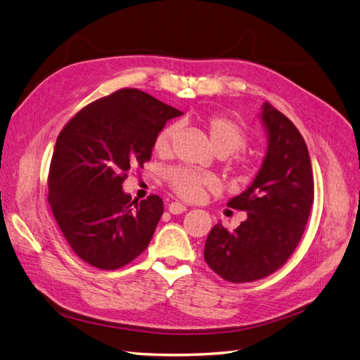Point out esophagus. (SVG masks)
Returning <instances> with one entry per match:
<instances>
[{"label":"esophagus","instance_id":"34e87169","mask_svg":"<svg viewBox=\"0 0 360 360\" xmlns=\"http://www.w3.org/2000/svg\"><path fill=\"white\" fill-rule=\"evenodd\" d=\"M168 212L172 213V214H180L183 212H186V205H183V204L177 202V201L176 202H171L168 205Z\"/></svg>","mask_w":360,"mask_h":360}]
</instances>
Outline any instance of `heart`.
I'll use <instances>...</instances> for the list:
<instances>
[{
	"instance_id": "obj_1",
	"label": "heart",
	"mask_w": 360,
	"mask_h": 360,
	"mask_svg": "<svg viewBox=\"0 0 360 360\" xmlns=\"http://www.w3.org/2000/svg\"><path fill=\"white\" fill-rule=\"evenodd\" d=\"M201 122L207 130V135H209L210 146L217 155L230 156L246 148V130L243 126L234 122L233 118L222 114H212L209 117H204ZM176 134V124H168L160 130L155 139V151L158 155L169 153ZM233 171L238 180L246 181L254 177V174L257 172V165L254 159L243 156L236 160ZM167 183L174 193H177L180 198L186 201H198L202 198L205 191L216 189L217 186V180L213 176L192 171L184 167L169 169L167 172Z\"/></svg>"
}]
</instances>
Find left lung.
<instances>
[{"label":"left lung","mask_w":360,"mask_h":360,"mask_svg":"<svg viewBox=\"0 0 360 360\" xmlns=\"http://www.w3.org/2000/svg\"><path fill=\"white\" fill-rule=\"evenodd\" d=\"M261 120L269 134L267 155L252 184L228 202L248 217L234 231L216 224L204 246L205 263L234 284L263 279L287 263L314 204L311 159L297 127L269 102Z\"/></svg>","instance_id":"obj_1"}]
</instances>
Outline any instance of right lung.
I'll list each match as a JSON object with an SVG mask.
<instances>
[{"instance_id":"obj_1","label":"right lung","mask_w":360,"mask_h":360,"mask_svg":"<svg viewBox=\"0 0 360 360\" xmlns=\"http://www.w3.org/2000/svg\"><path fill=\"white\" fill-rule=\"evenodd\" d=\"M181 111L136 89L86 105L60 132L48 174L49 205L73 252L115 270L144 252L163 213L158 195L132 200L122 184L151 158L156 135Z\"/></svg>"}]
</instances>
